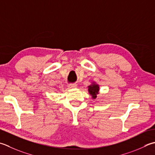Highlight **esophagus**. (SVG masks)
I'll list each match as a JSON object with an SVG mask.
<instances>
[{
  "mask_svg": "<svg viewBox=\"0 0 155 155\" xmlns=\"http://www.w3.org/2000/svg\"><path fill=\"white\" fill-rule=\"evenodd\" d=\"M77 84H76L74 83L73 84H68V87L69 88H77Z\"/></svg>",
  "mask_w": 155,
  "mask_h": 155,
  "instance_id": "obj_1",
  "label": "esophagus"
}]
</instances>
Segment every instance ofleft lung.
<instances>
[{
	"mask_svg": "<svg viewBox=\"0 0 155 155\" xmlns=\"http://www.w3.org/2000/svg\"><path fill=\"white\" fill-rule=\"evenodd\" d=\"M88 91L91 95L92 96L93 99H95L97 97V95L99 93V87L98 84H95V83H93L91 85L88 87Z\"/></svg>",
	"mask_w": 155,
	"mask_h": 155,
	"instance_id": "8db88e82",
	"label": "left lung"
}]
</instances>
